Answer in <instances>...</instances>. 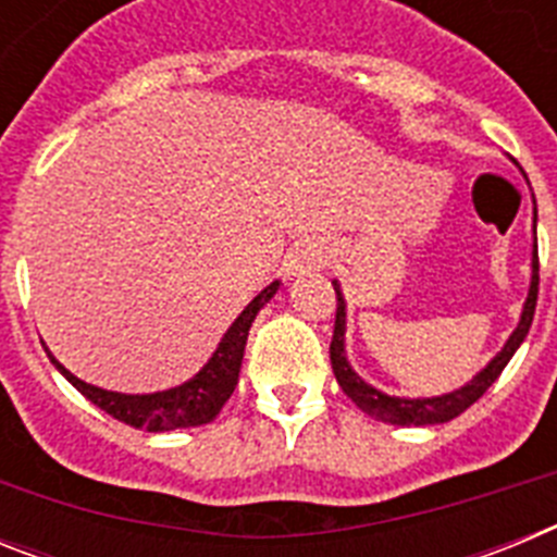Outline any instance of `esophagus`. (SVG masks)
<instances>
[{
    "label": "esophagus",
    "instance_id": "obj_1",
    "mask_svg": "<svg viewBox=\"0 0 557 557\" xmlns=\"http://www.w3.org/2000/svg\"><path fill=\"white\" fill-rule=\"evenodd\" d=\"M329 259V250L321 239H301L295 243L287 253V275H301L307 270L323 268Z\"/></svg>",
    "mask_w": 557,
    "mask_h": 557
}]
</instances>
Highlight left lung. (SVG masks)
I'll return each instance as SVG.
<instances>
[{"label":"left lung","mask_w":557,"mask_h":557,"mask_svg":"<svg viewBox=\"0 0 557 557\" xmlns=\"http://www.w3.org/2000/svg\"><path fill=\"white\" fill-rule=\"evenodd\" d=\"M535 214V211H533ZM533 231H535V218H533ZM334 284V293H337V314H334V337L332 346H329V357H332V371L337 376L339 387L351 398L354 405L366 416L376 418V421H385V424H398V426H430V424H446L451 418L460 416L462 410H469L482 393L494 385L499 373L505 371V366L510 362V357L516 354V348L524 343L530 332V323H533L535 314V301H539V245L533 243V275H530V289L528 301L521 307L519 326L513 329V334L508 337V343L502 346V351L491 359L488 366L482 368L471 382H466L457 391L444 393V396L432 398H401V396H387V393L376 391L373 385H368L366 379L359 376L351 366H348L346 357V298L339 293V284Z\"/></svg>","instance_id":"1"}]
</instances>
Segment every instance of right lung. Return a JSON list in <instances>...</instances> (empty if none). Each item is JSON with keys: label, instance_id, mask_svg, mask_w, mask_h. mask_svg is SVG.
I'll return each mask as SVG.
<instances>
[{"label": "right lung", "instance_id": "add662e5", "mask_svg": "<svg viewBox=\"0 0 557 557\" xmlns=\"http://www.w3.org/2000/svg\"><path fill=\"white\" fill-rule=\"evenodd\" d=\"M278 284L273 282L256 295L253 301L243 309V314L236 318L228 326V332L220 339L218 351L211 354V359L200 368L189 382L178 387H170V391L161 393H141V396H131V393H113L102 391V387L88 385L83 379H77L75 373L66 371V368L58 362L52 354V366L63 373V376L83 393V396L97 405L100 410H106L108 416H113L122 424H131L136 430L147 432H170V430H186V426H200L209 424L218 418V412L223 410V405L234 393L236 382H239V368H243V354L245 343H248V332L253 326L256 314L264 304L278 293Z\"/></svg>", "mask_w": 557, "mask_h": 557}]
</instances>
